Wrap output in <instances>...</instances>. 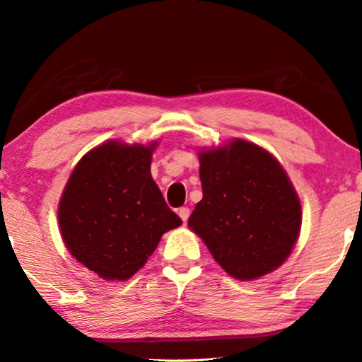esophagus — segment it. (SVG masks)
<instances>
[{"label":"esophagus","mask_w":362,"mask_h":362,"mask_svg":"<svg viewBox=\"0 0 362 362\" xmlns=\"http://www.w3.org/2000/svg\"><path fill=\"white\" fill-rule=\"evenodd\" d=\"M179 216H180V218L183 220V222H187L188 217H189V209H188V207H180Z\"/></svg>","instance_id":"34e87169"}]
</instances>
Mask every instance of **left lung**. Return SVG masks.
<instances>
[{
	"label": "left lung",
	"instance_id": "left-lung-1",
	"mask_svg": "<svg viewBox=\"0 0 362 362\" xmlns=\"http://www.w3.org/2000/svg\"><path fill=\"white\" fill-rule=\"evenodd\" d=\"M203 199L188 226L238 279H255L283 263L296 244L302 207L284 169L268 151L235 140L199 153Z\"/></svg>",
	"mask_w": 362,
	"mask_h": 362
}]
</instances>
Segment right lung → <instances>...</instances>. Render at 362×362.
<instances>
[{
    "instance_id": "1",
    "label": "right lung",
    "mask_w": 362,
    "mask_h": 362,
    "mask_svg": "<svg viewBox=\"0 0 362 362\" xmlns=\"http://www.w3.org/2000/svg\"><path fill=\"white\" fill-rule=\"evenodd\" d=\"M150 146L107 142L73 170L59 206L70 254L103 279H129L182 223L151 179Z\"/></svg>"
}]
</instances>
